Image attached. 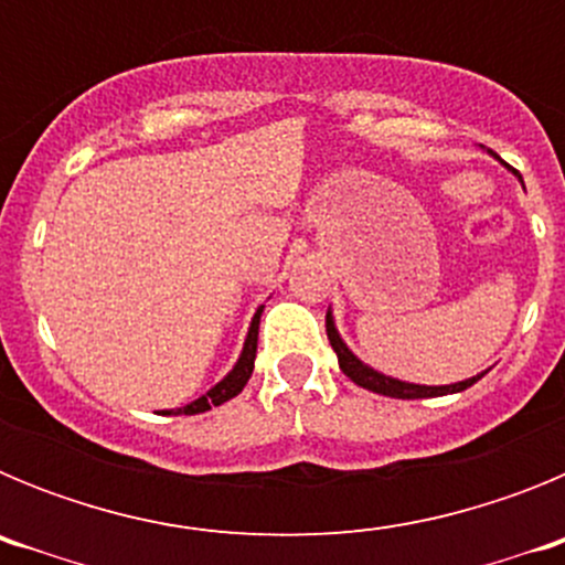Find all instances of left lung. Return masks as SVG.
Instances as JSON below:
<instances>
[{"label": "left lung", "instance_id": "left-lung-1", "mask_svg": "<svg viewBox=\"0 0 565 565\" xmlns=\"http://www.w3.org/2000/svg\"><path fill=\"white\" fill-rule=\"evenodd\" d=\"M326 331H328V342H331V348L337 351L339 356V367H342V373L351 382H356L359 387H364V391H373L379 393V396H391V398H430V396H444V393H461L467 391L469 384H476L478 379L483 376H472L467 379V382H458V384H447V387H424V384H407V382H398V379H391V376H382V373H376L373 367H367V364L359 362L356 356H353L348 348H344V342L339 339L337 328H333V319L331 313L326 317Z\"/></svg>", "mask_w": 565, "mask_h": 565}]
</instances>
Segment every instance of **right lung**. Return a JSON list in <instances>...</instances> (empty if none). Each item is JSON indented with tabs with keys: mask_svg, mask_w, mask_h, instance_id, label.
<instances>
[{
	"mask_svg": "<svg viewBox=\"0 0 565 565\" xmlns=\"http://www.w3.org/2000/svg\"><path fill=\"white\" fill-rule=\"evenodd\" d=\"M259 313H263V308H259V311L254 313L252 328H248L246 344H243V353H239L237 364H234V371L228 373V376L223 379L221 384H214V387L206 393V396H201V398H198V402L186 404V407H181V411H178V413H183V416H194V413H206V411H212V407H217V404H223V402H228V398H234L239 391H243V387H246V382H248V379H252V371H254V356H257Z\"/></svg>",
	"mask_w": 565,
	"mask_h": 565,
	"instance_id": "right-lung-1",
	"label": "right lung"
}]
</instances>
